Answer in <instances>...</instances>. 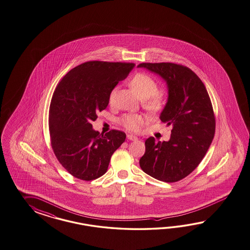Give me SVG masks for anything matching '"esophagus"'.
Segmentation results:
<instances>
[{"label": "esophagus", "instance_id": "obj_1", "mask_svg": "<svg viewBox=\"0 0 250 250\" xmlns=\"http://www.w3.org/2000/svg\"><path fill=\"white\" fill-rule=\"evenodd\" d=\"M126 137H127L128 140H130V141L137 140V137H136V136H134V135H133V134H127V135H126Z\"/></svg>", "mask_w": 250, "mask_h": 250}]
</instances>
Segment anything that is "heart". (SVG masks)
Here are the masks:
<instances>
[{
  "label": "heart",
  "instance_id": "1",
  "mask_svg": "<svg viewBox=\"0 0 250 250\" xmlns=\"http://www.w3.org/2000/svg\"><path fill=\"white\" fill-rule=\"evenodd\" d=\"M129 84L142 99L148 109L158 110L162 107L164 98L159 94L158 84L148 74L136 73L132 77ZM115 91L110 93L109 100L114 98ZM146 117L142 114H125L120 118V124L131 132H139L146 122Z\"/></svg>",
  "mask_w": 250,
  "mask_h": 250
}]
</instances>
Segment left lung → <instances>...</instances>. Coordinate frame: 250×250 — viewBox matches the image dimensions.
Masks as SVG:
<instances>
[{"mask_svg": "<svg viewBox=\"0 0 250 250\" xmlns=\"http://www.w3.org/2000/svg\"><path fill=\"white\" fill-rule=\"evenodd\" d=\"M165 80L168 99L160 119L172 125L170 140L146 141L140 159L142 170L154 179L175 183L188 176L200 165L215 134L213 108L207 89L196 74L174 63H141Z\"/></svg>", "mask_w": 250, "mask_h": 250, "instance_id": "left-lung-1", "label": "left lung"}]
</instances>
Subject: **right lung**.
I'll return each instance as SVG.
<instances>
[{"label":"right lung","mask_w":250,"mask_h":250,"mask_svg":"<svg viewBox=\"0 0 250 250\" xmlns=\"http://www.w3.org/2000/svg\"><path fill=\"white\" fill-rule=\"evenodd\" d=\"M134 67V63L88 61L72 68L57 85L49 106L51 146L74 177L92 181L104 175L112 154L125 140L124 132L100 134L91 122L106 108L110 93Z\"/></svg>","instance_id":"right-lung-1"}]
</instances>
